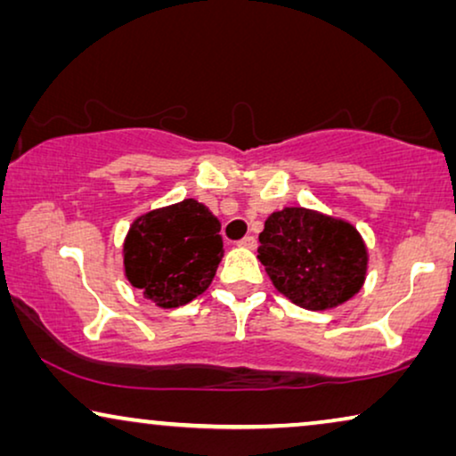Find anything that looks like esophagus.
Here are the masks:
<instances>
[{
    "label": "esophagus",
    "mask_w": 456,
    "mask_h": 456,
    "mask_svg": "<svg viewBox=\"0 0 456 456\" xmlns=\"http://www.w3.org/2000/svg\"><path fill=\"white\" fill-rule=\"evenodd\" d=\"M239 245L247 247V248H255V247H257V239H255V236H251V234H247L245 239L239 240Z\"/></svg>",
    "instance_id": "34e87169"
}]
</instances>
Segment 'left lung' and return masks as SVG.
I'll return each mask as SVG.
<instances>
[{"mask_svg": "<svg viewBox=\"0 0 456 456\" xmlns=\"http://www.w3.org/2000/svg\"><path fill=\"white\" fill-rule=\"evenodd\" d=\"M259 242L257 257L267 276L298 307H336L363 286L367 248L348 222L284 208L267 217Z\"/></svg>", "mask_w": 456, "mask_h": 456, "instance_id": "left-lung-1", "label": "left lung"}]
</instances>
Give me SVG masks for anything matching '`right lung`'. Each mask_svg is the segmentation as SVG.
Instances as JSON below:
<instances>
[{"label":"right lung","mask_w":456,"mask_h":456,"mask_svg":"<svg viewBox=\"0 0 456 456\" xmlns=\"http://www.w3.org/2000/svg\"><path fill=\"white\" fill-rule=\"evenodd\" d=\"M220 222L184 199L134 220L124 242L128 282L159 307L186 305L208 289L222 259Z\"/></svg>","instance_id":"1"}]
</instances>
